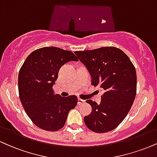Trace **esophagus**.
<instances>
[{
    "mask_svg": "<svg viewBox=\"0 0 157 157\" xmlns=\"http://www.w3.org/2000/svg\"><path fill=\"white\" fill-rule=\"evenodd\" d=\"M84 102H85V100L81 99L80 98H79V99H78V105H82V104H83Z\"/></svg>",
    "mask_w": 157,
    "mask_h": 157,
    "instance_id": "esophagus-1",
    "label": "esophagus"
}]
</instances>
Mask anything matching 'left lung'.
Masks as SVG:
<instances>
[{
  "instance_id": "8db88e82",
  "label": "left lung",
  "mask_w": 157,
  "mask_h": 157,
  "mask_svg": "<svg viewBox=\"0 0 157 157\" xmlns=\"http://www.w3.org/2000/svg\"><path fill=\"white\" fill-rule=\"evenodd\" d=\"M91 76V85L105 90L100 104L86 102L92 112L84 117L90 130L105 133L116 129L131 109L137 92V75L129 58L120 49L105 47L75 52Z\"/></svg>"
}]
</instances>
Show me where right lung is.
Listing matches in <instances>:
<instances>
[{"label": "right lung", "instance_id": "1", "mask_svg": "<svg viewBox=\"0 0 157 157\" xmlns=\"http://www.w3.org/2000/svg\"><path fill=\"white\" fill-rule=\"evenodd\" d=\"M71 60H78L71 51L47 47L32 52L20 68L18 75L20 101L28 116L41 129L51 132L60 129L69 111L76 107V96L63 97L55 94L52 89L60 67Z\"/></svg>", "mask_w": 157, "mask_h": 157}]
</instances>
